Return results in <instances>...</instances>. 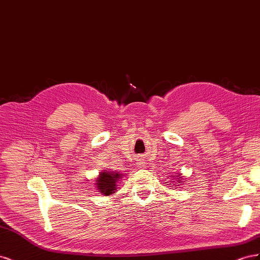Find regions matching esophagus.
<instances>
[{"instance_id": "esophagus-1", "label": "esophagus", "mask_w": 260, "mask_h": 260, "mask_svg": "<svg viewBox=\"0 0 260 260\" xmlns=\"http://www.w3.org/2000/svg\"><path fill=\"white\" fill-rule=\"evenodd\" d=\"M138 164V166L139 167H142V166H144V164L142 162V161H139V162H137Z\"/></svg>"}]
</instances>
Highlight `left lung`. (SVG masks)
Returning a JSON list of instances; mask_svg holds the SVG:
<instances>
[{
  "label": "left lung",
  "mask_w": 260,
  "mask_h": 260,
  "mask_svg": "<svg viewBox=\"0 0 260 260\" xmlns=\"http://www.w3.org/2000/svg\"><path fill=\"white\" fill-rule=\"evenodd\" d=\"M172 178H175L174 176H171ZM176 177L177 178V179L175 178V181H171V182H178V183H180V184H182V182H183V179H182V177H181V174H178V176H176ZM176 186H178V184H175Z\"/></svg>",
  "instance_id": "1"
}]
</instances>
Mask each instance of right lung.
I'll use <instances>...</instances> for the list:
<instances>
[{"label":"right lung","instance_id":"obj_1","mask_svg":"<svg viewBox=\"0 0 260 260\" xmlns=\"http://www.w3.org/2000/svg\"><path fill=\"white\" fill-rule=\"evenodd\" d=\"M121 174L115 170H104L102 171L99 178L95 180V185L100 193L105 196H109L117 191V183L120 180Z\"/></svg>","mask_w":260,"mask_h":260}]
</instances>
